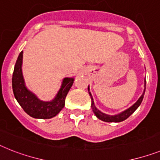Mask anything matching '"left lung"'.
<instances>
[{
  "mask_svg": "<svg viewBox=\"0 0 160 160\" xmlns=\"http://www.w3.org/2000/svg\"><path fill=\"white\" fill-rule=\"evenodd\" d=\"M145 85H146V80H145ZM146 89V88H145ZM88 93H89V96L91 98V101H92V103H91V107H92V111H93V113L95 114L97 117L99 119L101 120H102V121H105V122H115V123H118V122H121L123 121L124 119H126L127 118H128L130 115H132L134 111H136L138 109V107L141 105V103H142V100H143V98H144V94H145V91L144 92L142 93V96L140 97V98L138 99L137 101V102L132 105V107L127 109L126 111H123L122 113L120 114H118V115H106V114L102 113V112H101L100 111L97 109L96 107L94 105V102H93V98H92V94H91V92H89V88L88 87Z\"/></svg>",
  "mask_w": 160,
  "mask_h": 160,
  "instance_id": "left-lung-1",
  "label": "left lung"
}]
</instances>
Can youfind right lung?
Masks as SVG:
<instances>
[{"instance_id": "1", "label": "right lung", "mask_w": 160, "mask_h": 160, "mask_svg": "<svg viewBox=\"0 0 160 160\" xmlns=\"http://www.w3.org/2000/svg\"><path fill=\"white\" fill-rule=\"evenodd\" d=\"M22 51L14 66L12 87L16 100L28 115L36 119H50L59 113L65 105V98L74 82L73 78H65L57 96L51 102H43L25 86L22 74Z\"/></svg>"}]
</instances>
